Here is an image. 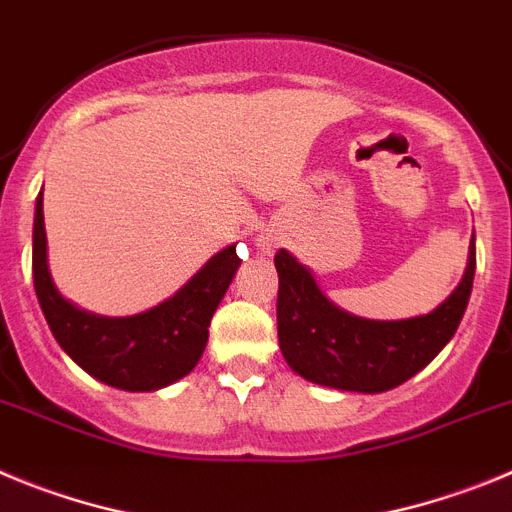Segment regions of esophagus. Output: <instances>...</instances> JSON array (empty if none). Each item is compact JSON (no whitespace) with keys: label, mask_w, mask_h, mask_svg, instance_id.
<instances>
[{"label":"esophagus","mask_w":512,"mask_h":512,"mask_svg":"<svg viewBox=\"0 0 512 512\" xmlns=\"http://www.w3.org/2000/svg\"><path fill=\"white\" fill-rule=\"evenodd\" d=\"M275 245H278V237H273V234H260V237H257V247H260L262 252L275 250Z\"/></svg>","instance_id":"obj_1"}]
</instances>
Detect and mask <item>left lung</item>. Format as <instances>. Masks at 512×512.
<instances>
[{"label":"left lung","instance_id":"left-lung-1","mask_svg":"<svg viewBox=\"0 0 512 512\" xmlns=\"http://www.w3.org/2000/svg\"><path fill=\"white\" fill-rule=\"evenodd\" d=\"M474 234L462 283L436 311L403 321L359 319L329 301L288 250H278V342L290 370L316 385L385 393L411 380L449 344L472 293Z\"/></svg>","mask_w":512,"mask_h":512}]
</instances>
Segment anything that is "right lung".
Wrapping results in <instances>:
<instances>
[{"instance_id":"obj_1","label":"right lung","mask_w":512,"mask_h":512,"mask_svg":"<svg viewBox=\"0 0 512 512\" xmlns=\"http://www.w3.org/2000/svg\"><path fill=\"white\" fill-rule=\"evenodd\" d=\"M237 245L216 252L176 296L137 316H96L58 293L48 270L43 199L32 224V280L55 342L91 377L130 393H150L186 377L209 342V324L239 267Z\"/></svg>"}]
</instances>
